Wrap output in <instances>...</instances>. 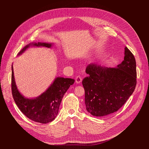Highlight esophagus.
Segmentation results:
<instances>
[{"label":"esophagus","instance_id":"34e87169","mask_svg":"<svg viewBox=\"0 0 149 149\" xmlns=\"http://www.w3.org/2000/svg\"><path fill=\"white\" fill-rule=\"evenodd\" d=\"M75 81H76V82L77 84L81 83V82L82 81V77H81V76H80V75L77 76L76 78H75Z\"/></svg>","mask_w":149,"mask_h":149}]
</instances>
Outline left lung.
Wrapping results in <instances>:
<instances>
[{
    "label": "left lung",
    "mask_w": 149,
    "mask_h": 149,
    "mask_svg": "<svg viewBox=\"0 0 149 149\" xmlns=\"http://www.w3.org/2000/svg\"><path fill=\"white\" fill-rule=\"evenodd\" d=\"M124 60L117 68L93 63L86 68L89 75L82 81L86 109L91 115L103 117L117 111L133 94L137 84L136 62L125 48Z\"/></svg>",
    "instance_id": "8db88e82"
}]
</instances>
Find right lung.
I'll use <instances>...</instances> for the list:
<instances>
[{"label":"right lung","instance_id":"1","mask_svg":"<svg viewBox=\"0 0 149 149\" xmlns=\"http://www.w3.org/2000/svg\"><path fill=\"white\" fill-rule=\"evenodd\" d=\"M30 46L50 48L52 44L41 42L29 44L19 52L18 55L22 54ZM13 74L12 67V94L15 103L21 112L28 118L42 124L51 122L56 118L63 95L75 81L72 78L57 77L45 92L36 98L28 99L19 92Z\"/></svg>","mask_w":149,"mask_h":149}]
</instances>
